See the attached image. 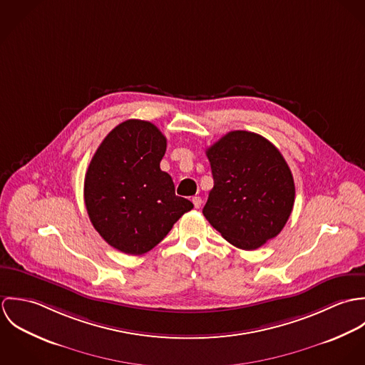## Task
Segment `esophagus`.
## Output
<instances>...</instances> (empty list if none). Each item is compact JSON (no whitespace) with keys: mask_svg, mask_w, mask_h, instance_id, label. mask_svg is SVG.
<instances>
[{"mask_svg":"<svg viewBox=\"0 0 365 365\" xmlns=\"http://www.w3.org/2000/svg\"><path fill=\"white\" fill-rule=\"evenodd\" d=\"M192 204H194V207H195V208H200V207H201V204H202L201 197H194V198H192Z\"/></svg>","mask_w":365,"mask_h":365,"instance_id":"obj_1","label":"esophagus"}]
</instances>
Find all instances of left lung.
Here are the masks:
<instances>
[{"mask_svg": "<svg viewBox=\"0 0 365 365\" xmlns=\"http://www.w3.org/2000/svg\"><path fill=\"white\" fill-rule=\"evenodd\" d=\"M213 188L202 209L233 246L256 250L285 226L295 201L292 173L279 150L257 133L233 130L207 149Z\"/></svg>", "mask_w": 365, "mask_h": 365, "instance_id": "left-lung-1", "label": "left lung"}]
</instances>
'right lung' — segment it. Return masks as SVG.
Here are the masks:
<instances>
[{"label":"right lung","mask_w":365,"mask_h":365,"mask_svg":"<svg viewBox=\"0 0 365 365\" xmlns=\"http://www.w3.org/2000/svg\"><path fill=\"white\" fill-rule=\"evenodd\" d=\"M165 148L156 125L129 119L106 135L86 173L90 220L109 246L125 255L152 250L194 208L175 195L171 177L160 170Z\"/></svg>","instance_id":"right-lung-1"}]
</instances>
